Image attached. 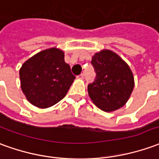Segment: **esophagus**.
Returning a JSON list of instances; mask_svg holds the SVG:
<instances>
[{"instance_id":"obj_1","label":"esophagus","mask_w":159,"mask_h":159,"mask_svg":"<svg viewBox=\"0 0 159 159\" xmlns=\"http://www.w3.org/2000/svg\"><path fill=\"white\" fill-rule=\"evenodd\" d=\"M83 77H84V75L83 74H81L79 76H77V78H79V79H83Z\"/></svg>"}]
</instances>
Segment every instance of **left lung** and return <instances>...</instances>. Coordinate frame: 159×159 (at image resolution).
<instances>
[{"label":"left lung","instance_id":"obj_1","mask_svg":"<svg viewBox=\"0 0 159 159\" xmlns=\"http://www.w3.org/2000/svg\"><path fill=\"white\" fill-rule=\"evenodd\" d=\"M96 72L88 92L95 106L104 112H114L124 106L134 90V77L129 65L110 50H102L92 57Z\"/></svg>","mask_w":159,"mask_h":159}]
</instances>
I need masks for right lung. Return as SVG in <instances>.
Masks as SVG:
<instances>
[{
	"mask_svg": "<svg viewBox=\"0 0 159 159\" xmlns=\"http://www.w3.org/2000/svg\"><path fill=\"white\" fill-rule=\"evenodd\" d=\"M76 76L64 61V52L57 47L41 51L20 69L22 92L33 106L47 108L60 102Z\"/></svg>",
	"mask_w": 159,
	"mask_h": 159,
	"instance_id": "1",
	"label": "right lung"
}]
</instances>
